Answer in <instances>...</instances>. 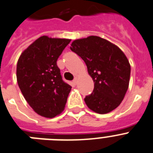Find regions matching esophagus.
Masks as SVG:
<instances>
[{"mask_svg":"<svg viewBox=\"0 0 153 153\" xmlns=\"http://www.w3.org/2000/svg\"><path fill=\"white\" fill-rule=\"evenodd\" d=\"M77 82H78V78L75 77V78H74V80H73V83H74L75 85H77Z\"/></svg>","mask_w":153,"mask_h":153,"instance_id":"34e87169","label":"esophagus"}]
</instances>
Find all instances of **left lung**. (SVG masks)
<instances>
[{
  "instance_id": "obj_1",
  "label": "left lung",
  "mask_w": 153,
  "mask_h": 153,
  "mask_svg": "<svg viewBox=\"0 0 153 153\" xmlns=\"http://www.w3.org/2000/svg\"><path fill=\"white\" fill-rule=\"evenodd\" d=\"M71 50L86 64L95 87L85 98L88 108L99 114L108 113L121 104L128 90L131 67L119 47L98 36L75 40Z\"/></svg>"
}]
</instances>
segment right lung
Segmentation results:
<instances>
[{
    "instance_id": "right-lung-1",
    "label": "right lung",
    "mask_w": 153,
    "mask_h": 153,
    "mask_svg": "<svg viewBox=\"0 0 153 153\" xmlns=\"http://www.w3.org/2000/svg\"><path fill=\"white\" fill-rule=\"evenodd\" d=\"M71 40L42 36L21 53L17 81L29 105L38 115L54 118L65 108L71 87L62 80L57 60Z\"/></svg>"
}]
</instances>
